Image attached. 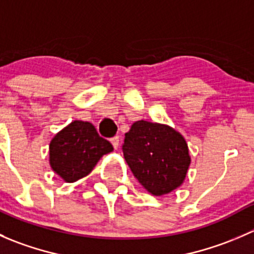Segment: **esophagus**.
<instances>
[{
	"instance_id": "34e87169",
	"label": "esophagus",
	"mask_w": 254,
	"mask_h": 254,
	"mask_svg": "<svg viewBox=\"0 0 254 254\" xmlns=\"http://www.w3.org/2000/svg\"><path fill=\"white\" fill-rule=\"evenodd\" d=\"M112 141V145H113V147L115 148V150H117L118 147H119V142H120V140H119V136H114L113 137V139L111 140Z\"/></svg>"
}]
</instances>
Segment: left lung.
<instances>
[{"label": "left lung", "instance_id": "8db88e82", "mask_svg": "<svg viewBox=\"0 0 254 254\" xmlns=\"http://www.w3.org/2000/svg\"><path fill=\"white\" fill-rule=\"evenodd\" d=\"M123 152L135 178L156 196L181 187L190 165L186 139L160 123L135 122L125 134Z\"/></svg>", "mask_w": 254, "mask_h": 254}]
</instances>
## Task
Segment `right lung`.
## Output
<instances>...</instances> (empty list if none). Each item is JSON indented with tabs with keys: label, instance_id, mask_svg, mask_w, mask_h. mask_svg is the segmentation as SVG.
Returning <instances> with one entry per match:
<instances>
[{
	"label": "right lung",
	"instance_id": "right-lung-1",
	"mask_svg": "<svg viewBox=\"0 0 254 254\" xmlns=\"http://www.w3.org/2000/svg\"><path fill=\"white\" fill-rule=\"evenodd\" d=\"M112 151V143L99 136L91 123L75 120L50 141L49 162L66 183H73L89 175L102 156Z\"/></svg>",
	"mask_w": 254,
	"mask_h": 254
}]
</instances>
